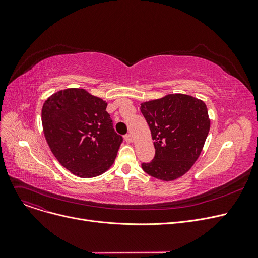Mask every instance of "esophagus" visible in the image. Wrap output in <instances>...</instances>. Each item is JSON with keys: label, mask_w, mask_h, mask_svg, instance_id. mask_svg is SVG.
Segmentation results:
<instances>
[{"label": "esophagus", "mask_w": 258, "mask_h": 258, "mask_svg": "<svg viewBox=\"0 0 258 258\" xmlns=\"http://www.w3.org/2000/svg\"><path fill=\"white\" fill-rule=\"evenodd\" d=\"M124 140H125L127 143L133 142V137H132V135H131V134L125 135V136H124Z\"/></svg>", "instance_id": "34e87169"}]
</instances>
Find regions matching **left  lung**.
Wrapping results in <instances>:
<instances>
[{"label":"left lung","instance_id":"obj_1","mask_svg":"<svg viewBox=\"0 0 258 258\" xmlns=\"http://www.w3.org/2000/svg\"><path fill=\"white\" fill-rule=\"evenodd\" d=\"M141 113L150 126L155 157L142 169L162 181L182 177L198 160L210 130L204 101L185 94H168L141 103Z\"/></svg>","mask_w":258,"mask_h":258}]
</instances>
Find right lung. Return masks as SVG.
I'll return each instance as SVG.
<instances>
[{
  "instance_id": "add662e5",
  "label": "right lung",
  "mask_w": 258,
  "mask_h": 258,
  "mask_svg": "<svg viewBox=\"0 0 258 258\" xmlns=\"http://www.w3.org/2000/svg\"><path fill=\"white\" fill-rule=\"evenodd\" d=\"M107 103L84 89H66L45 101V138L59 163L80 178H93L110 168L122 137L113 128Z\"/></svg>"
}]
</instances>
